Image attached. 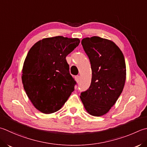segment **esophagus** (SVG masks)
I'll return each mask as SVG.
<instances>
[{
    "label": "esophagus",
    "instance_id": "esophagus-1",
    "mask_svg": "<svg viewBox=\"0 0 147 147\" xmlns=\"http://www.w3.org/2000/svg\"><path fill=\"white\" fill-rule=\"evenodd\" d=\"M75 79H76V81L77 83H79L80 82V76H75Z\"/></svg>",
    "mask_w": 147,
    "mask_h": 147
}]
</instances>
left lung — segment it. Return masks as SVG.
<instances>
[{
    "label": "left lung",
    "mask_w": 147,
    "mask_h": 147,
    "mask_svg": "<svg viewBox=\"0 0 147 147\" xmlns=\"http://www.w3.org/2000/svg\"><path fill=\"white\" fill-rule=\"evenodd\" d=\"M82 45L92 73L90 87L81 93L80 99L91 115H104L116 102L124 87V57L115 43L98 36L83 39Z\"/></svg>",
    "instance_id": "1"
}]
</instances>
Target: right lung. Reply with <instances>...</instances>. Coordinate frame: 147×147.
I'll return each mask as SVG.
<instances>
[{"label": "right lung", "mask_w": 147, "mask_h": 147, "mask_svg": "<svg viewBox=\"0 0 147 147\" xmlns=\"http://www.w3.org/2000/svg\"><path fill=\"white\" fill-rule=\"evenodd\" d=\"M78 38L56 36L33 45L25 60L22 83L37 110L50 114L61 108L74 90L65 57L79 45Z\"/></svg>", "instance_id": "add662e5"}]
</instances>
